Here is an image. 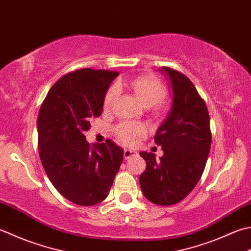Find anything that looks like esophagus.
Listing matches in <instances>:
<instances>
[{"label": "esophagus", "instance_id": "34e87169", "mask_svg": "<svg viewBox=\"0 0 251 251\" xmlns=\"http://www.w3.org/2000/svg\"><path fill=\"white\" fill-rule=\"evenodd\" d=\"M137 155V152L134 150H130V149H125L124 150V158L125 160H128L131 156Z\"/></svg>", "mask_w": 251, "mask_h": 251}]
</instances>
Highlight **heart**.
Wrapping results in <instances>:
<instances>
[{"label":"heart","instance_id":"1","mask_svg":"<svg viewBox=\"0 0 251 251\" xmlns=\"http://www.w3.org/2000/svg\"><path fill=\"white\" fill-rule=\"evenodd\" d=\"M119 85L130 90L142 105L152 106L154 114H160L163 111L162 99L166 95V88L161 80L154 76H138L129 79L122 80ZM119 95L115 86H111L105 92L103 99V109L109 111L114 104ZM115 135L122 144L126 146L134 145L137 139L147 134V127L141 123L125 122L117 125L114 129Z\"/></svg>","mask_w":251,"mask_h":251}]
</instances>
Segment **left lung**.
Segmentation results:
<instances>
[{"mask_svg": "<svg viewBox=\"0 0 251 251\" xmlns=\"http://www.w3.org/2000/svg\"><path fill=\"white\" fill-rule=\"evenodd\" d=\"M171 80L172 107L154 136L164 154L155 160L152 152H140L147 168L139 183L145 197L158 205H172L185 199L202 175L211 148L208 107L194 83L169 67L160 70Z\"/></svg>", "mask_w": 251, "mask_h": 251, "instance_id": "obj_1", "label": "left lung"}]
</instances>
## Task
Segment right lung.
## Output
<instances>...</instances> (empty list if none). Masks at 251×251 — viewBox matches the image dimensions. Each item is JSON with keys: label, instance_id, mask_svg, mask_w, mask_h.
Listing matches in <instances>:
<instances>
[{"label": "right lung", "instance_id": "add662e5", "mask_svg": "<svg viewBox=\"0 0 251 251\" xmlns=\"http://www.w3.org/2000/svg\"><path fill=\"white\" fill-rule=\"evenodd\" d=\"M117 72L82 68L60 78L38 115V147L49 179L63 197L79 205L104 200L124 158L110 139L90 145L85 131L99 117Z\"/></svg>", "mask_w": 251, "mask_h": 251}]
</instances>
